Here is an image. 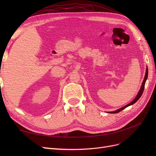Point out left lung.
I'll return each mask as SVG.
<instances>
[{
	"instance_id": "8db88e82",
	"label": "left lung",
	"mask_w": 156,
	"mask_h": 156,
	"mask_svg": "<svg viewBox=\"0 0 156 156\" xmlns=\"http://www.w3.org/2000/svg\"><path fill=\"white\" fill-rule=\"evenodd\" d=\"M148 68L146 67V73H145V76H144L143 81V83H142V85H141V87H140V90H139V92H138V94H137V95L136 96L135 98L134 99V100H133V101H132L131 102H130L129 103H128V104L126 105V106L122 107L120 108L119 109H117V110L115 111H112V112H110V113H118V112H119L120 111H122L123 109H124L125 108H126V107H127L128 106H130V105H131L134 104L135 103H136V101H137L139 100V99L140 98V96H142L143 92V91H144L145 83H146V80H147V78H148Z\"/></svg>"
}]
</instances>
